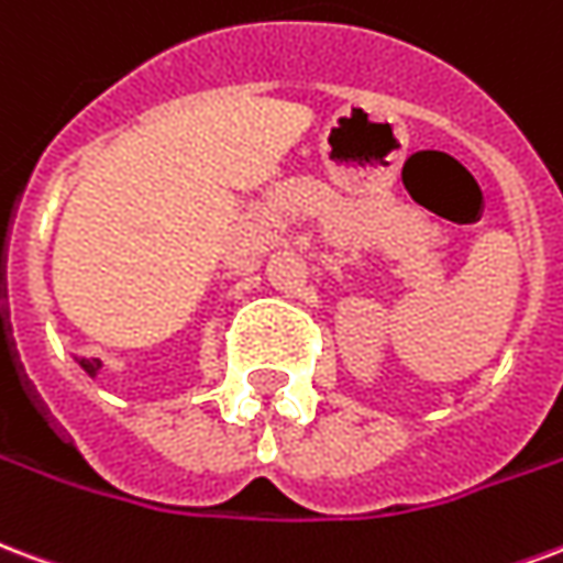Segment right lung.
I'll return each instance as SVG.
<instances>
[{"mask_svg":"<svg viewBox=\"0 0 563 563\" xmlns=\"http://www.w3.org/2000/svg\"><path fill=\"white\" fill-rule=\"evenodd\" d=\"M80 366H84L86 372H89V375H96L101 363H98V360H80Z\"/></svg>","mask_w":563,"mask_h":563,"instance_id":"right-lung-1","label":"right lung"}]
</instances>
